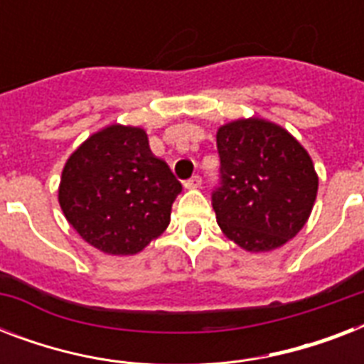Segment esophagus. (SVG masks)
Returning a JSON list of instances; mask_svg holds the SVG:
<instances>
[{
	"mask_svg": "<svg viewBox=\"0 0 364 364\" xmlns=\"http://www.w3.org/2000/svg\"><path fill=\"white\" fill-rule=\"evenodd\" d=\"M200 185H202V177L200 176H193L185 181V188H198Z\"/></svg>",
	"mask_w": 364,
	"mask_h": 364,
	"instance_id": "34e87169",
	"label": "esophagus"
}]
</instances>
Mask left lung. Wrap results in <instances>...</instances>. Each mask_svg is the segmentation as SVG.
Masks as SVG:
<instances>
[{
    "mask_svg": "<svg viewBox=\"0 0 364 364\" xmlns=\"http://www.w3.org/2000/svg\"><path fill=\"white\" fill-rule=\"evenodd\" d=\"M217 151L221 181L211 204L225 236L251 253L294 238L319 183L308 151L285 128L255 117L221 126Z\"/></svg>",
    "mask_w": 364,
    "mask_h": 364,
    "instance_id": "1",
    "label": "left lung"
}]
</instances>
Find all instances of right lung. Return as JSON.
<instances>
[{
	"label": "right lung",
	"mask_w": 364,
	"mask_h": 364,
	"mask_svg": "<svg viewBox=\"0 0 364 364\" xmlns=\"http://www.w3.org/2000/svg\"><path fill=\"white\" fill-rule=\"evenodd\" d=\"M164 160L136 126L111 124L71 154L62 171L60 208L79 236L107 255H136L170 225L179 193Z\"/></svg>",
	"instance_id": "add662e5"
}]
</instances>
